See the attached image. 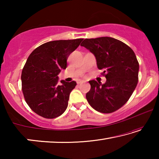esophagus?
Returning a JSON list of instances; mask_svg holds the SVG:
<instances>
[{"instance_id":"34e87169","label":"esophagus","mask_w":159,"mask_h":159,"mask_svg":"<svg viewBox=\"0 0 159 159\" xmlns=\"http://www.w3.org/2000/svg\"><path fill=\"white\" fill-rule=\"evenodd\" d=\"M83 82H84V80H78V81H77V84H80V83H83Z\"/></svg>"}]
</instances>
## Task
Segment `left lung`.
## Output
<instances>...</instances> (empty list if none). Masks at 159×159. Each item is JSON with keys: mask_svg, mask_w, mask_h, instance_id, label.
Segmentation results:
<instances>
[{"mask_svg": "<svg viewBox=\"0 0 159 159\" xmlns=\"http://www.w3.org/2000/svg\"><path fill=\"white\" fill-rule=\"evenodd\" d=\"M80 45L96 58L98 68L103 70L104 84L90 80L86 99L94 109L104 114L116 111L128 102L138 82L139 63L131 48L111 37L86 39Z\"/></svg>", "mask_w": 159, "mask_h": 159, "instance_id": "left-lung-1", "label": "left lung"}]
</instances>
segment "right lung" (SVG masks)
Masks as SVG:
<instances>
[{
    "instance_id": "1",
    "label": "right lung",
    "mask_w": 159,
    "mask_h": 159,
    "mask_svg": "<svg viewBox=\"0 0 159 159\" xmlns=\"http://www.w3.org/2000/svg\"><path fill=\"white\" fill-rule=\"evenodd\" d=\"M83 39L60 40L36 48L21 72V89L29 107L45 118L60 116L68 106L69 95L76 82L58 83L57 75L67 66L70 54L79 46Z\"/></svg>"
}]
</instances>
